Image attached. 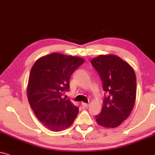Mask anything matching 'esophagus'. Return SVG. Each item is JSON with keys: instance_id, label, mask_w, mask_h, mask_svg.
I'll use <instances>...</instances> for the list:
<instances>
[{"instance_id": "obj_1", "label": "esophagus", "mask_w": 155, "mask_h": 155, "mask_svg": "<svg viewBox=\"0 0 155 155\" xmlns=\"http://www.w3.org/2000/svg\"><path fill=\"white\" fill-rule=\"evenodd\" d=\"M81 105L83 106V107H86V108H87V107H89V104H87V103H84V102H82V103H81Z\"/></svg>"}]
</instances>
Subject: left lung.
Returning <instances> with one entry per match:
<instances>
[{
    "instance_id": "1",
    "label": "left lung",
    "mask_w": 155,
    "mask_h": 155,
    "mask_svg": "<svg viewBox=\"0 0 155 155\" xmlns=\"http://www.w3.org/2000/svg\"><path fill=\"white\" fill-rule=\"evenodd\" d=\"M91 64L100 76L105 91L102 109L96 121L106 128H114L129 117L134 107L135 73L130 64L114 55H100Z\"/></svg>"
}]
</instances>
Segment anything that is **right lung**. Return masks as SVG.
I'll list each match as a JSON object with an SVG mask.
<instances>
[{"instance_id": "right-lung-1", "label": "right lung", "mask_w": 155, "mask_h": 155, "mask_svg": "<svg viewBox=\"0 0 155 155\" xmlns=\"http://www.w3.org/2000/svg\"><path fill=\"white\" fill-rule=\"evenodd\" d=\"M84 62L81 58L53 53L38 58L29 76L27 95L31 109L45 127L54 132L68 128L79 113L69 99L70 76Z\"/></svg>"}]
</instances>
